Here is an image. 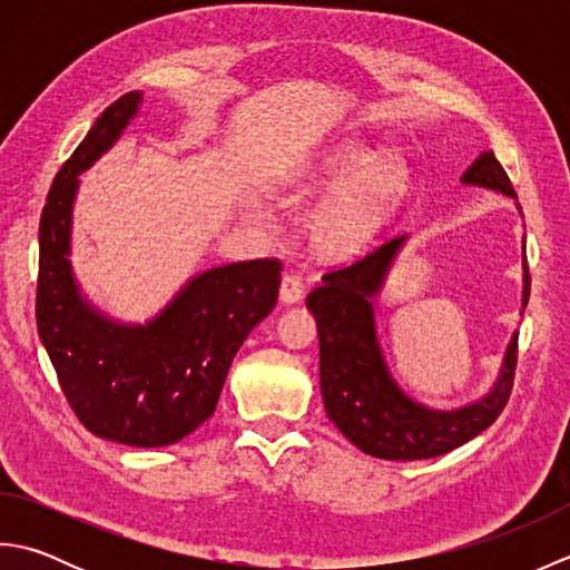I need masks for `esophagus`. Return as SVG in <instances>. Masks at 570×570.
Returning <instances> with one entry per match:
<instances>
[{"label":"esophagus","instance_id":"obj_1","mask_svg":"<svg viewBox=\"0 0 570 570\" xmlns=\"http://www.w3.org/2000/svg\"><path fill=\"white\" fill-rule=\"evenodd\" d=\"M304 296H306L304 278H301V276L294 274V272L284 274L282 288H278V298H282V304H298V301L304 298Z\"/></svg>","mask_w":570,"mask_h":570}]
</instances>
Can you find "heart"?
Segmentation results:
<instances>
[{
  "label": "heart",
  "mask_w": 570,
  "mask_h": 570,
  "mask_svg": "<svg viewBox=\"0 0 570 570\" xmlns=\"http://www.w3.org/2000/svg\"><path fill=\"white\" fill-rule=\"evenodd\" d=\"M365 159L367 154L355 147V144H350V147H343L335 154L333 168L337 174H345ZM404 180V166L402 161L392 159V156L372 164L353 186L337 193L321 215L316 227L318 245L325 252H350L362 245L372 235V229L377 227L386 205L402 190Z\"/></svg>",
  "instance_id": "1"
}]
</instances>
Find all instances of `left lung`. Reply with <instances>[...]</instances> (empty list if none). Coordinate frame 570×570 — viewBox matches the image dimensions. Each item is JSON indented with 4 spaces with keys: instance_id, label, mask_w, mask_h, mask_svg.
Here are the masks:
<instances>
[{
    "instance_id": "left-lung-1",
    "label": "left lung",
    "mask_w": 570,
    "mask_h": 570,
    "mask_svg": "<svg viewBox=\"0 0 570 570\" xmlns=\"http://www.w3.org/2000/svg\"><path fill=\"white\" fill-rule=\"evenodd\" d=\"M460 180L517 198L510 176L492 151H482ZM404 239L384 242L355 262L325 272L323 284L306 298V306L318 325L325 414L362 453L382 460L435 458L475 439L498 421L510 402L517 370L519 335L514 333L498 382L475 404L435 411L416 404L399 390L384 365L374 333L372 296H377L382 288ZM529 288L531 276L524 259L522 306L529 301Z\"/></svg>"
}]
</instances>
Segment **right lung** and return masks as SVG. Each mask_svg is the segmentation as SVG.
I'll list each match as a JSON object with an SVG mask.
<instances>
[{"instance_id":"right-lung-1","label":"right lung","mask_w":570,"mask_h":570,"mask_svg":"<svg viewBox=\"0 0 570 570\" xmlns=\"http://www.w3.org/2000/svg\"><path fill=\"white\" fill-rule=\"evenodd\" d=\"M139 102L141 92H127L107 107L53 178L39 225L36 325L85 429L159 448L213 416L239 345L276 306L282 262H235L193 276L147 325L115 323L80 296L68 259L78 176L119 139Z\"/></svg>"}]
</instances>
